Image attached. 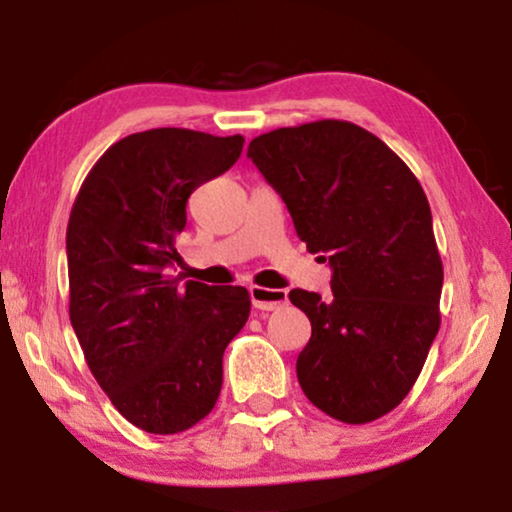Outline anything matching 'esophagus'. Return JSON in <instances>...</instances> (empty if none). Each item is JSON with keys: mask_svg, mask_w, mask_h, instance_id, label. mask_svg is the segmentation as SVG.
<instances>
[{"mask_svg": "<svg viewBox=\"0 0 512 512\" xmlns=\"http://www.w3.org/2000/svg\"><path fill=\"white\" fill-rule=\"evenodd\" d=\"M249 296H251V303H254L256 310H263V312H272L277 310V307L286 305V291L282 289H265V286H251L249 289Z\"/></svg>", "mask_w": 512, "mask_h": 512, "instance_id": "obj_1", "label": "esophagus"}]
</instances>
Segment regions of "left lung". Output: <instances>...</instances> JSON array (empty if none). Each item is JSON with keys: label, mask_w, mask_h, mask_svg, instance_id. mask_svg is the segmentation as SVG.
Returning a JSON list of instances; mask_svg holds the SVG:
<instances>
[{"label": "left lung", "mask_w": 512, "mask_h": 512, "mask_svg": "<svg viewBox=\"0 0 512 512\" xmlns=\"http://www.w3.org/2000/svg\"><path fill=\"white\" fill-rule=\"evenodd\" d=\"M247 156L333 270L331 298L289 293L312 324L296 361L300 387L345 424L387 415L440 328L443 263L424 188L380 137L349 121L265 132Z\"/></svg>", "instance_id": "obj_1"}]
</instances>
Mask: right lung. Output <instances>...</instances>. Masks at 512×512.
<instances>
[{
    "label": "right lung",
    "mask_w": 512,
    "mask_h": 512,
    "mask_svg": "<svg viewBox=\"0 0 512 512\" xmlns=\"http://www.w3.org/2000/svg\"><path fill=\"white\" fill-rule=\"evenodd\" d=\"M242 146V135L135 132L104 151L69 214V321L97 384L146 433L186 431L212 412L223 352L249 319L242 286L167 275L188 198Z\"/></svg>",
    "instance_id": "add662e5"
}]
</instances>
